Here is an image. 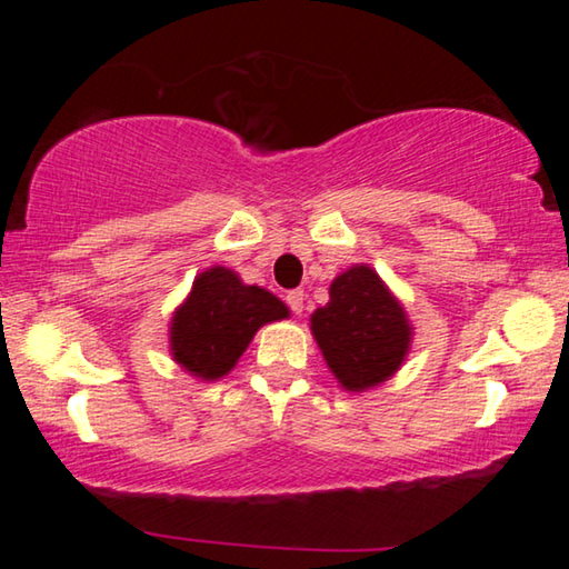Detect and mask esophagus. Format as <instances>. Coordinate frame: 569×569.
<instances>
[{"label": "esophagus", "instance_id": "obj_1", "mask_svg": "<svg viewBox=\"0 0 569 569\" xmlns=\"http://www.w3.org/2000/svg\"><path fill=\"white\" fill-rule=\"evenodd\" d=\"M303 301H306L303 291H288V293H286V303L291 306V311L298 313V316L303 313Z\"/></svg>", "mask_w": 569, "mask_h": 569}]
</instances>
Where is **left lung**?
<instances>
[{
	"mask_svg": "<svg viewBox=\"0 0 569 569\" xmlns=\"http://www.w3.org/2000/svg\"><path fill=\"white\" fill-rule=\"evenodd\" d=\"M311 333L336 383L363 393L401 369L413 326L383 278L369 263H353L331 281L329 303L311 313Z\"/></svg>",
	"mask_w": 569,
	"mask_h": 569,
	"instance_id": "obj_1",
	"label": "left lung"
}]
</instances>
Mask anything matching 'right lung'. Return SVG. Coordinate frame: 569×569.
<instances>
[{
	"mask_svg": "<svg viewBox=\"0 0 569 569\" xmlns=\"http://www.w3.org/2000/svg\"><path fill=\"white\" fill-rule=\"evenodd\" d=\"M288 316V306L271 291L243 283L226 266H210L172 311L170 356L192 379L218 381L236 369L261 326Z\"/></svg>",
	"mask_w": 569,
	"mask_h": 569,
	"instance_id": "obj_1",
	"label": "right lung"
}]
</instances>
